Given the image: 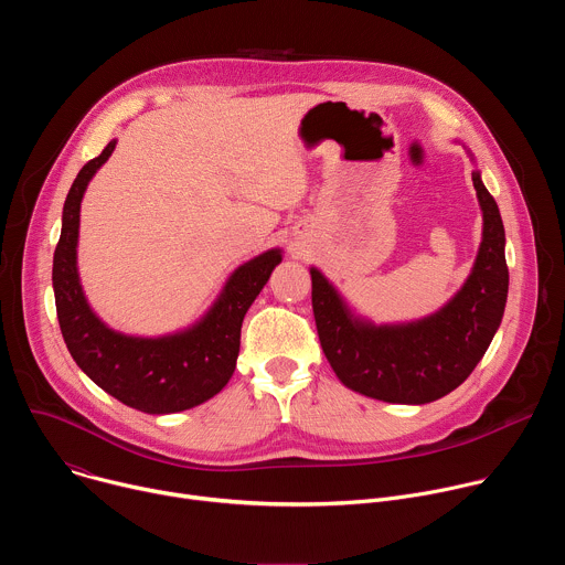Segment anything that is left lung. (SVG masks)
<instances>
[{
  "instance_id": "left-lung-1",
  "label": "left lung",
  "mask_w": 565,
  "mask_h": 565,
  "mask_svg": "<svg viewBox=\"0 0 565 565\" xmlns=\"http://www.w3.org/2000/svg\"><path fill=\"white\" fill-rule=\"evenodd\" d=\"M482 210V241L465 286L438 312L409 324L373 327L351 315L317 268L312 312L317 335L335 375L349 388L399 405H425L460 386L501 327L510 273L505 230L494 196L471 174Z\"/></svg>"
}]
</instances>
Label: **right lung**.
<instances>
[{
	"instance_id": "1",
	"label": "right lung",
	"mask_w": 565,
	"mask_h": 565,
	"mask_svg": "<svg viewBox=\"0 0 565 565\" xmlns=\"http://www.w3.org/2000/svg\"><path fill=\"white\" fill-rule=\"evenodd\" d=\"M116 149L77 172L62 210V232L53 255V292L60 331L75 364L122 405L145 414H177L216 395L234 373L241 324L277 264L268 250L238 266L207 315L188 331L163 338H131L111 331L89 308L77 277L79 203L94 174Z\"/></svg>"
}]
</instances>
